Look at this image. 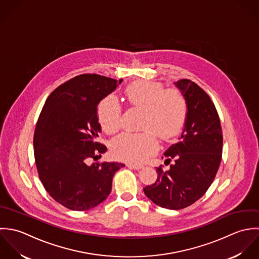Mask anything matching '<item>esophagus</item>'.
Segmentation results:
<instances>
[{"label":"esophagus","mask_w":259,"mask_h":259,"mask_svg":"<svg viewBox=\"0 0 259 259\" xmlns=\"http://www.w3.org/2000/svg\"><path fill=\"white\" fill-rule=\"evenodd\" d=\"M127 166L129 168H132V169H136V170H139L141 168H143V165H138V164H133V163H128Z\"/></svg>","instance_id":"34e87169"}]
</instances>
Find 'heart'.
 <instances>
[{"mask_svg": "<svg viewBox=\"0 0 259 259\" xmlns=\"http://www.w3.org/2000/svg\"><path fill=\"white\" fill-rule=\"evenodd\" d=\"M127 102L143 109L140 133H122L111 144L113 154L126 161L140 163L158 149V138L169 140L179 133L184 125L187 103L177 90H163L153 81L139 80L124 90ZM98 121L106 133L112 134L121 126V107L111 96L104 98L97 108Z\"/></svg>", "mask_w": 259, "mask_h": 259, "instance_id": "obj_1", "label": "heart"}]
</instances>
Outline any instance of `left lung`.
Here are the masks:
<instances>
[{
	"label": "left lung",
	"instance_id": "left-lung-1",
	"mask_svg": "<svg viewBox=\"0 0 259 259\" xmlns=\"http://www.w3.org/2000/svg\"><path fill=\"white\" fill-rule=\"evenodd\" d=\"M187 103L184 129L179 141L164 153L170 169L157 168L158 177L143 190L158 206L178 210L201 198L218 171L222 157V129L216 108L206 92L194 82L174 83Z\"/></svg>",
	"mask_w": 259,
	"mask_h": 259
}]
</instances>
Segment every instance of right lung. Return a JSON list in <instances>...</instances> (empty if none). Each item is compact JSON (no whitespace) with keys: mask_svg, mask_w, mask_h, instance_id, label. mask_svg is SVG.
I'll return each mask as SVG.
<instances>
[{"mask_svg":"<svg viewBox=\"0 0 259 259\" xmlns=\"http://www.w3.org/2000/svg\"><path fill=\"white\" fill-rule=\"evenodd\" d=\"M97 74L77 76L47 98L34 134L39 178L58 203L76 211L97 206L108 197L120 162L92 163L106 152L97 142L101 125L97 106L119 84Z\"/></svg>","mask_w":259,"mask_h":259,"instance_id":"1","label":"right lung"}]
</instances>
